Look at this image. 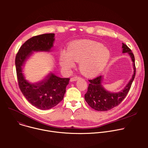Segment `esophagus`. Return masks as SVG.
Returning <instances> with one entry per match:
<instances>
[{
  "mask_svg": "<svg viewBox=\"0 0 148 148\" xmlns=\"http://www.w3.org/2000/svg\"><path fill=\"white\" fill-rule=\"evenodd\" d=\"M80 78V77H78V76H74V77H72L71 79H70V81H77V79H79Z\"/></svg>",
  "mask_w": 148,
  "mask_h": 148,
  "instance_id": "esophagus-1",
  "label": "esophagus"
}]
</instances>
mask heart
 <instances>
[{"label":"heart","mask_w":148,"mask_h":148,"mask_svg":"<svg viewBox=\"0 0 148 148\" xmlns=\"http://www.w3.org/2000/svg\"><path fill=\"white\" fill-rule=\"evenodd\" d=\"M110 52L98 42L91 40H81L72 43L67 54L62 53L60 58L62 68L69 69L74 67V61L80 62L81 72L88 76L99 73L107 64Z\"/></svg>","instance_id":"obj_1"}]
</instances>
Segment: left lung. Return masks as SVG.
Segmentation results:
<instances>
[{
  "label": "left lung",
  "instance_id": "1",
  "mask_svg": "<svg viewBox=\"0 0 148 148\" xmlns=\"http://www.w3.org/2000/svg\"><path fill=\"white\" fill-rule=\"evenodd\" d=\"M122 53H128L134 62V72L131 79L123 90L120 92L114 93L105 90L102 85V76H98L94 79H89L88 91L85 94V99L90 106L98 111H109L118 106L127 95L131 87L132 82L135 77L136 67L135 64V57L131 50L122 43Z\"/></svg>",
  "mask_w": 148,
  "mask_h": 148
}]
</instances>
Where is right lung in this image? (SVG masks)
Listing matches in <instances>:
<instances>
[{
    "label": "right lung",
    "instance_id": "1",
    "mask_svg": "<svg viewBox=\"0 0 148 148\" xmlns=\"http://www.w3.org/2000/svg\"><path fill=\"white\" fill-rule=\"evenodd\" d=\"M54 34L47 33L32 37L20 47L16 56L15 64L18 87L27 100L41 110L50 109L64 98L69 78H60L50 73L45 79L36 83L28 82L22 73V66L32 51H49L53 46Z\"/></svg>",
    "mask_w": 148,
    "mask_h": 148
}]
</instances>
